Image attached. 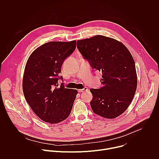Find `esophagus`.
Wrapping results in <instances>:
<instances>
[{"instance_id":"obj_1","label":"esophagus","mask_w":159,"mask_h":159,"mask_svg":"<svg viewBox=\"0 0 159 159\" xmlns=\"http://www.w3.org/2000/svg\"><path fill=\"white\" fill-rule=\"evenodd\" d=\"M88 90V89L87 87H84V89H78V92L79 93H82V92H85L87 91V90Z\"/></svg>"}]
</instances>
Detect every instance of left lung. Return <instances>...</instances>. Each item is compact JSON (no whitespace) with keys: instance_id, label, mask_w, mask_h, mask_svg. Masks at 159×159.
I'll return each instance as SVG.
<instances>
[{"instance_id":"left-lung-1","label":"left lung","mask_w":159,"mask_h":159,"mask_svg":"<svg viewBox=\"0 0 159 159\" xmlns=\"http://www.w3.org/2000/svg\"><path fill=\"white\" fill-rule=\"evenodd\" d=\"M77 48L90 65L102 72L101 89H90V106L96 115L114 119L127 109L137 87L135 63L128 48L112 38L96 35L78 40Z\"/></svg>"}]
</instances>
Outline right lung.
<instances>
[{
	"mask_svg": "<svg viewBox=\"0 0 159 159\" xmlns=\"http://www.w3.org/2000/svg\"><path fill=\"white\" fill-rule=\"evenodd\" d=\"M75 48V40L50 41L37 48L28 59L23 94L33 111L44 122L58 123L70 114L78 92L63 85L58 87V77L64 60Z\"/></svg>",
	"mask_w": 159,
	"mask_h": 159,
	"instance_id": "obj_1",
	"label": "right lung"
}]
</instances>
